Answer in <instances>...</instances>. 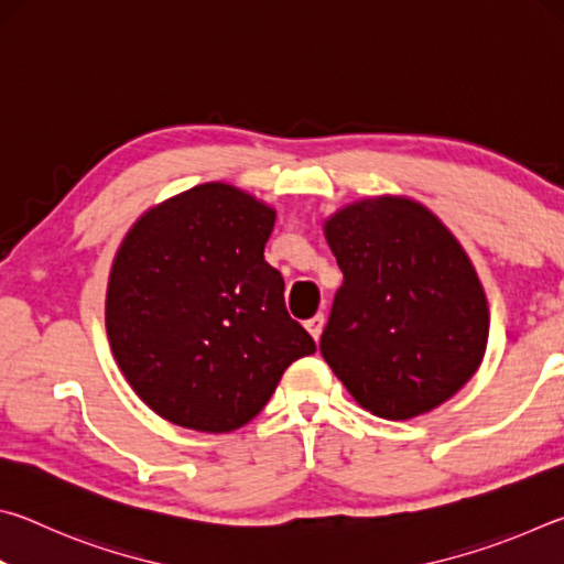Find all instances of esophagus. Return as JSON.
I'll return each mask as SVG.
<instances>
[{
  "instance_id": "34e87169",
  "label": "esophagus",
  "mask_w": 564,
  "mask_h": 564,
  "mask_svg": "<svg viewBox=\"0 0 564 564\" xmlns=\"http://www.w3.org/2000/svg\"><path fill=\"white\" fill-rule=\"evenodd\" d=\"M323 326H326V318H323V313H318V316H313L311 321H305V328H308V333L313 336V340H318V338H321Z\"/></svg>"
}]
</instances>
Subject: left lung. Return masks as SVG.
<instances>
[{"label":"left lung","mask_w":564,"mask_h":564,"mask_svg":"<svg viewBox=\"0 0 564 564\" xmlns=\"http://www.w3.org/2000/svg\"><path fill=\"white\" fill-rule=\"evenodd\" d=\"M343 271L321 352L360 408L408 420L480 368L490 313L470 259L441 218L403 196L356 202L326 221Z\"/></svg>","instance_id":"left-lung-1"}]
</instances>
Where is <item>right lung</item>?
Masks as SVG:
<instances>
[{"mask_svg": "<svg viewBox=\"0 0 564 564\" xmlns=\"http://www.w3.org/2000/svg\"><path fill=\"white\" fill-rule=\"evenodd\" d=\"M275 212L228 184H202L151 208L123 238L107 289L121 373L169 423L202 433L246 425L283 370L316 343L283 303L263 259Z\"/></svg>", "mask_w": 564, "mask_h": 564, "instance_id": "obj_1", "label": "right lung"}]
</instances>
